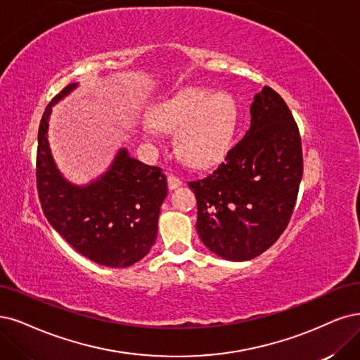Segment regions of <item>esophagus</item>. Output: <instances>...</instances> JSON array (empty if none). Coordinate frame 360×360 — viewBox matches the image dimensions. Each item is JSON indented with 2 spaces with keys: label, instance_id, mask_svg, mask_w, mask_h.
Masks as SVG:
<instances>
[{
  "label": "esophagus",
  "instance_id": "obj_1",
  "mask_svg": "<svg viewBox=\"0 0 360 360\" xmlns=\"http://www.w3.org/2000/svg\"><path fill=\"white\" fill-rule=\"evenodd\" d=\"M167 185H169L170 190H175V188L179 187V185H182V179L176 175H172V173H170V175L167 176Z\"/></svg>",
  "mask_w": 360,
  "mask_h": 360
}]
</instances>
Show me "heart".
Instances as JSON below:
<instances>
[{"instance_id":"b5f03b06","label":"heart","mask_w":360,"mask_h":360,"mask_svg":"<svg viewBox=\"0 0 360 360\" xmlns=\"http://www.w3.org/2000/svg\"><path fill=\"white\" fill-rule=\"evenodd\" d=\"M151 123L163 130H176L181 155L191 165L217 162L227 151L234 135L238 110L229 93L200 87H184L150 114Z\"/></svg>"}]
</instances>
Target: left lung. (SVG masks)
<instances>
[{
    "mask_svg": "<svg viewBox=\"0 0 360 360\" xmlns=\"http://www.w3.org/2000/svg\"><path fill=\"white\" fill-rule=\"evenodd\" d=\"M302 178L298 126L288 105L264 86L250 105V127L210 175L190 181L198 237L230 261L261 255L282 236Z\"/></svg>",
    "mask_w": 360,
    "mask_h": 360,
    "instance_id": "left-lung-1",
    "label": "left lung"
}]
</instances>
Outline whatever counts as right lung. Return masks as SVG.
Returning a JSON list of instances; mask_svg holds the SVG:
<instances>
[{"mask_svg":"<svg viewBox=\"0 0 360 360\" xmlns=\"http://www.w3.org/2000/svg\"><path fill=\"white\" fill-rule=\"evenodd\" d=\"M77 87L68 84L41 117L37 148V191L46 218L66 242L105 267L124 269L148 254L167 195L162 169L143 165L120 150L110 170L87 187L65 181L53 162L47 141L51 105Z\"/></svg>","mask_w":360,"mask_h":360,"instance_id":"right-lung-1","label":"right lung"}]
</instances>
